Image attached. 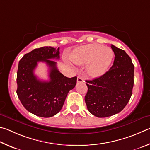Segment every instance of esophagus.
Returning <instances> with one entry per match:
<instances>
[{"instance_id": "1", "label": "esophagus", "mask_w": 150, "mask_h": 150, "mask_svg": "<svg viewBox=\"0 0 150 150\" xmlns=\"http://www.w3.org/2000/svg\"><path fill=\"white\" fill-rule=\"evenodd\" d=\"M83 82V79L82 76H78L77 78V82Z\"/></svg>"}]
</instances>
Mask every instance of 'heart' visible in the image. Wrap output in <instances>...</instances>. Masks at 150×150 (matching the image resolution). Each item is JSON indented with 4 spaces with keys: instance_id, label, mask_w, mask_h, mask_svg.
<instances>
[{
    "instance_id": "obj_1",
    "label": "heart",
    "mask_w": 150,
    "mask_h": 150,
    "mask_svg": "<svg viewBox=\"0 0 150 150\" xmlns=\"http://www.w3.org/2000/svg\"><path fill=\"white\" fill-rule=\"evenodd\" d=\"M114 53L109 47L97 43L80 46L74 50L70 59L77 65L87 64V72L92 76L103 74L109 68Z\"/></svg>"
}]
</instances>
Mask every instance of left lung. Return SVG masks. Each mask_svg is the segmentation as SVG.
<instances>
[{
    "mask_svg": "<svg viewBox=\"0 0 150 150\" xmlns=\"http://www.w3.org/2000/svg\"><path fill=\"white\" fill-rule=\"evenodd\" d=\"M113 65L108 72L92 80H86L85 101L89 112L99 118L120 112L132 94L134 66L124 50L111 45Z\"/></svg>",
    "mask_w": 150,
    "mask_h": 150,
    "instance_id": "8db88e82",
    "label": "left lung"
}]
</instances>
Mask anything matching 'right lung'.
<instances>
[{
    "label": "right lung",
    "mask_w": 150,
    "mask_h": 150,
    "mask_svg": "<svg viewBox=\"0 0 150 150\" xmlns=\"http://www.w3.org/2000/svg\"><path fill=\"white\" fill-rule=\"evenodd\" d=\"M59 47H43L25 54L19 61L17 95L26 110L38 117L48 118L57 114L68 93L76 84V76H64L57 69V62L51 60L59 59ZM39 62H45L49 67V81L39 80L34 74Z\"/></svg>",
    "instance_id": "right-lung-1"
}]
</instances>
